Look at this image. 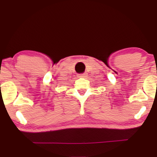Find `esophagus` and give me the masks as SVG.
Instances as JSON below:
<instances>
[{
	"label": "esophagus",
	"instance_id": "obj_1",
	"mask_svg": "<svg viewBox=\"0 0 157 157\" xmlns=\"http://www.w3.org/2000/svg\"><path fill=\"white\" fill-rule=\"evenodd\" d=\"M86 76H87V74H86V73H83V74H79L78 75H77V77H86Z\"/></svg>",
	"mask_w": 157,
	"mask_h": 157
}]
</instances>
